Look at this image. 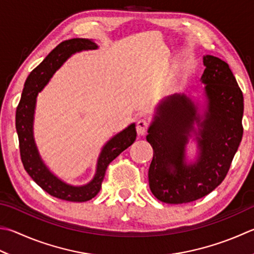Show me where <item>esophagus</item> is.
Instances as JSON below:
<instances>
[{
	"label": "esophagus",
	"instance_id": "1",
	"mask_svg": "<svg viewBox=\"0 0 254 254\" xmlns=\"http://www.w3.org/2000/svg\"><path fill=\"white\" fill-rule=\"evenodd\" d=\"M148 127H149V122L145 118H140L138 119L137 125H136V130L138 132V135H145Z\"/></svg>",
	"mask_w": 254,
	"mask_h": 254
}]
</instances>
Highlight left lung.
Masks as SVG:
<instances>
[{"label":"left lung","mask_w":254,"mask_h":254,"mask_svg":"<svg viewBox=\"0 0 254 254\" xmlns=\"http://www.w3.org/2000/svg\"><path fill=\"white\" fill-rule=\"evenodd\" d=\"M201 80L208 99L203 121L185 95L167 98L148 129L154 149L148 171L152 194L162 202H192L222 183L240 145L243 126V94L226 62L203 56ZM195 120L200 126V156L194 165L184 162V148Z\"/></svg>","instance_id":"1"}]
</instances>
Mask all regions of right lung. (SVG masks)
<instances>
[{
	"label": "right lung",
	"instance_id": "obj_1",
	"mask_svg": "<svg viewBox=\"0 0 254 254\" xmlns=\"http://www.w3.org/2000/svg\"><path fill=\"white\" fill-rule=\"evenodd\" d=\"M95 49H97V45L93 41L86 40V38H71V40L60 43L45 57V60L28 75L26 82L24 84L20 103L16 107L15 127L24 169L47 193L55 198L71 202L88 201L99 192L108 165L124 150L127 149L135 141L137 136L135 124H132L125 130L112 138L100 152L97 162V171L94 179L88 185L83 187L66 185L59 178H56L43 164L41 157L38 155L34 138H33V117H34L37 94L44 88L55 70L71 54L83 50Z\"/></svg>",
	"mask_w": 254,
	"mask_h": 254
}]
</instances>
